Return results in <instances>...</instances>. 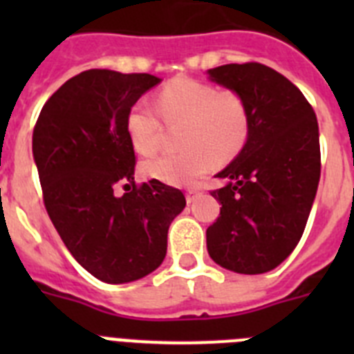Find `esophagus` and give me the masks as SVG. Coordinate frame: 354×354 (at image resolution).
I'll return each instance as SVG.
<instances>
[{"mask_svg": "<svg viewBox=\"0 0 354 354\" xmlns=\"http://www.w3.org/2000/svg\"><path fill=\"white\" fill-rule=\"evenodd\" d=\"M198 189H196V187H192V189H187L186 192V202L187 204H192V202H195V198H196V195H198Z\"/></svg>", "mask_w": 354, "mask_h": 354, "instance_id": "esophagus-1", "label": "esophagus"}]
</instances>
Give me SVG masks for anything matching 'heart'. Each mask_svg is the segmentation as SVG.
Listing matches in <instances>:
<instances>
[{
	"mask_svg": "<svg viewBox=\"0 0 354 354\" xmlns=\"http://www.w3.org/2000/svg\"><path fill=\"white\" fill-rule=\"evenodd\" d=\"M156 106L158 109L145 99L134 102L127 111L126 133L134 150L150 158L161 147L160 118L167 126L183 124L179 134L183 152L161 156L143 167L147 175L167 184L193 186L211 170L214 158L232 159L250 136L245 99L207 81L177 77L159 90Z\"/></svg>",
	"mask_w": 354,
	"mask_h": 354,
	"instance_id": "1",
	"label": "heart"
}]
</instances>
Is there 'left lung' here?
<instances>
[{
    "mask_svg": "<svg viewBox=\"0 0 354 354\" xmlns=\"http://www.w3.org/2000/svg\"><path fill=\"white\" fill-rule=\"evenodd\" d=\"M239 93L250 115L246 145L212 189L220 216L207 228L216 264L243 274L274 270L296 248L321 177L319 126L296 84L271 67L248 62L209 71Z\"/></svg>",
    "mask_w": 354,
    "mask_h": 354,
    "instance_id": "obj_1",
    "label": "left lung"
}]
</instances>
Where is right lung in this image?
<instances>
[{
    "label": "right lung",
    "mask_w": 354,
    "mask_h": 354,
    "mask_svg": "<svg viewBox=\"0 0 354 354\" xmlns=\"http://www.w3.org/2000/svg\"><path fill=\"white\" fill-rule=\"evenodd\" d=\"M150 74L90 68L65 81L33 129L44 205L72 257L106 283L147 277L167 255L168 227L186 205L161 180L134 183L126 117ZM118 185L127 192L117 196Z\"/></svg>",
    "instance_id": "1"
}]
</instances>
